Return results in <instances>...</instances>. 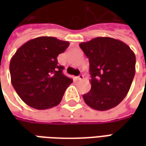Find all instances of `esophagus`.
<instances>
[{
    "label": "esophagus",
    "mask_w": 146,
    "mask_h": 146,
    "mask_svg": "<svg viewBox=\"0 0 146 146\" xmlns=\"http://www.w3.org/2000/svg\"><path fill=\"white\" fill-rule=\"evenodd\" d=\"M76 79L78 80H81L84 79V75H83V74H80V75H79L78 76H76Z\"/></svg>",
    "instance_id": "34e87169"
}]
</instances>
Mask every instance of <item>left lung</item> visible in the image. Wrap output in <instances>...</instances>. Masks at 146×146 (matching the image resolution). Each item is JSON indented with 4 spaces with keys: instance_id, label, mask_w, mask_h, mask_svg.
Here are the masks:
<instances>
[{
    "instance_id": "obj_1",
    "label": "left lung",
    "mask_w": 146,
    "mask_h": 146,
    "mask_svg": "<svg viewBox=\"0 0 146 146\" xmlns=\"http://www.w3.org/2000/svg\"><path fill=\"white\" fill-rule=\"evenodd\" d=\"M80 47L89 58L91 91L83 95L88 106L106 111L119 105L127 95L135 74V54L121 40L100 36Z\"/></svg>"
}]
</instances>
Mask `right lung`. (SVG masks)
Returning <instances> with one entry per match:
<instances>
[{
	"mask_svg": "<svg viewBox=\"0 0 146 146\" xmlns=\"http://www.w3.org/2000/svg\"><path fill=\"white\" fill-rule=\"evenodd\" d=\"M70 45L53 36H40L26 42L10 61L13 88L29 106L48 110L62 101L73 80L62 73L58 55Z\"/></svg>",
	"mask_w": 146,
	"mask_h": 146,
	"instance_id": "1",
	"label": "right lung"
}]
</instances>
